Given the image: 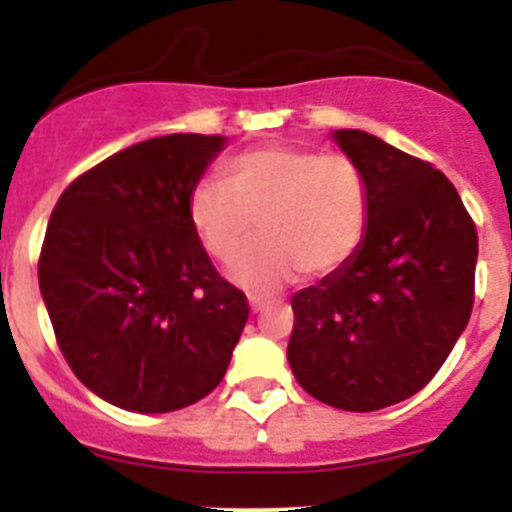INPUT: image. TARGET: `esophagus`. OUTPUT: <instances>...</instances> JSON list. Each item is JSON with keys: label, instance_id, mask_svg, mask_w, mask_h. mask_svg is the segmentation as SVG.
<instances>
[{"label": "esophagus", "instance_id": "esophagus-1", "mask_svg": "<svg viewBox=\"0 0 512 512\" xmlns=\"http://www.w3.org/2000/svg\"><path fill=\"white\" fill-rule=\"evenodd\" d=\"M262 307H265V299H260V297H250V312H252V314L262 312Z\"/></svg>", "mask_w": 512, "mask_h": 512}]
</instances>
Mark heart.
<instances>
[{
    "mask_svg": "<svg viewBox=\"0 0 512 512\" xmlns=\"http://www.w3.org/2000/svg\"><path fill=\"white\" fill-rule=\"evenodd\" d=\"M188 220L200 245L227 262L250 240L227 275L250 294H270L304 272L327 277L356 255L369 225V183L342 153L260 146L230 158L223 183L190 190Z\"/></svg>",
    "mask_w": 512,
    "mask_h": 512,
    "instance_id": "heart-1",
    "label": "heart"
}]
</instances>
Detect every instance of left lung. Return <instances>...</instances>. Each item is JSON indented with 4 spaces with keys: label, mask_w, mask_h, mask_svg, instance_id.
<instances>
[{
    "label": "left lung",
    "mask_w": 512,
    "mask_h": 512,
    "mask_svg": "<svg viewBox=\"0 0 512 512\" xmlns=\"http://www.w3.org/2000/svg\"><path fill=\"white\" fill-rule=\"evenodd\" d=\"M332 141L364 170L369 225L342 270L292 294L287 359L322 404L379 411L436 376L473 309L478 235L451 180L381 138Z\"/></svg>",
    "instance_id": "8db88e82"
}]
</instances>
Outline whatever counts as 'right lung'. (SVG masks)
<instances>
[{
    "mask_svg": "<svg viewBox=\"0 0 512 512\" xmlns=\"http://www.w3.org/2000/svg\"><path fill=\"white\" fill-rule=\"evenodd\" d=\"M225 136L170 133L106 158L61 193L39 289L61 354L98 399L168 414L223 381L247 297L215 272L190 190Z\"/></svg>",
    "mask_w": 512,
    "mask_h": 512,
    "instance_id": "obj_1",
    "label": "right lung"
}]
</instances>
